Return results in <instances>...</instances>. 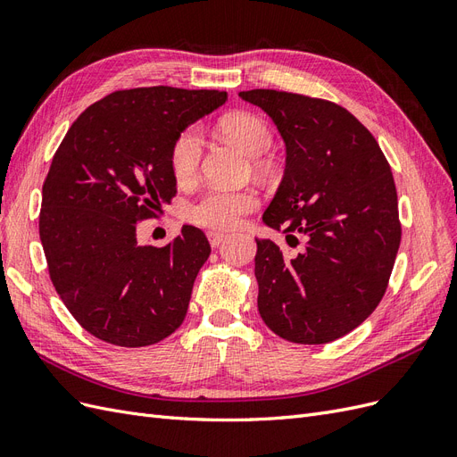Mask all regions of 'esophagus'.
<instances>
[{
	"mask_svg": "<svg viewBox=\"0 0 457 457\" xmlns=\"http://www.w3.org/2000/svg\"><path fill=\"white\" fill-rule=\"evenodd\" d=\"M207 240H210L212 247H217L219 244H223L227 240V234H223V232H207Z\"/></svg>",
	"mask_w": 457,
	"mask_h": 457,
	"instance_id": "obj_1",
	"label": "esophagus"
}]
</instances>
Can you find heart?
Here are the masks:
<instances>
[{"label": "heart", "instance_id": "obj_1", "mask_svg": "<svg viewBox=\"0 0 457 457\" xmlns=\"http://www.w3.org/2000/svg\"><path fill=\"white\" fill-rule=\"evenodd\" d=\"M219 129L253 158L267 154L272 146V133L269 126L253 114H228L220 118ZM202 154L204 143L196 128H187L177 135L170 162L179 183H188L198 175ZM257 205L259 198L252 190L210 188L198 202L192 204L188 217L192 223L204 228L232 230L240 227L244 217L252 213Z\"/></svg>", "mask_w": 457, "mask_h": 457}]
</instances>
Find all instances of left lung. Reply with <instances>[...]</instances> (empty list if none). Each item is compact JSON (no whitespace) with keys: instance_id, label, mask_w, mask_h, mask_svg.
I'll return each mask as SVG.
<instances>
[{"instance_id":"left-lung-1","label":"left lung","mask_w":457,"mask_h":457,"mask_svg":"<svg viewBox=\"0 0 457 457\" xmlns=\"http://www.w3.org/2000/svg\"><path fill=\"white\" fill-rule=\"evenodd\" d=\"M244 101L272 118L286 143L282 183L262 213L287 255L257 242L259 314L276 336L324 345L376 311L400 245L396 187L373 135L349 110L312 96L252 89Z\"/></svg>"}]
</instances>
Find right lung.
<instances>
[{"instance_id": "add662e5", "label": "right lung", "mask_w": 457, "mask_h": 457, "mask_svg": "<svg viewBox=\"0 0 457 457\" xmlns=\"http://www.w3.org/2000/svg\"><path fill=\"white\" fill-rule=\"evenodd\" d=\"M225 101L215 89L114 91L79 114L54 152L39 240L54 289L91 336L146 347L183 324L210 242L185 225L168 245H141L137 227L177 195V135Z\"/></svg>"}]
</instances>
